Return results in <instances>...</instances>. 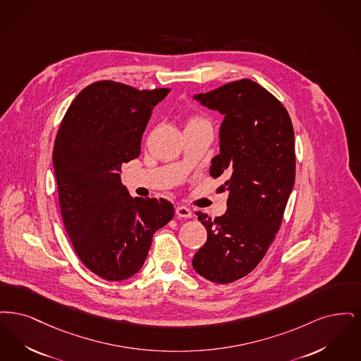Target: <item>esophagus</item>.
<instances>
[{
  "instance_id": "34e87169",
  "label": "esophagus",
  "mask_w": 361,
  "mask_h": 361,
  "mask_svg": "<svg viewBox=\"0 0 361 361\" xmlns=\"http://www.w3.org/2000/svg\"><path fill=\"white\" fill-rule=\"evenodd\" d=\"M175 212H176V216H178V217H182V219H190V217L192 216L191 210H190L188 207H186V206H183V204L176 206Z\"/></svg>"
}]
</instances>
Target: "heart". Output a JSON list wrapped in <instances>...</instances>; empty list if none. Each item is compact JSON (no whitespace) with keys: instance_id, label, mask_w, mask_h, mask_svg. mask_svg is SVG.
Returning a JSON list of instances; mask_svg holds the SVG:
<instances>
[{"instance_id":"obj_1","label":"heart","mask_w":361,"mask_h":361,"mask_svg":"<svg viewBox=\"0 0 361 361\" xmlns=\"http://www.w3.org/2000/svg\"><path fill=\"white\" fill-rule=\"evenodd\" d=\"M190 123H202L200 118H192Z\"/></svg>"}]
</instances>
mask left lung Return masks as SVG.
<instances>
[{
    "label": "left lung",
    "instance_id": "1",
    "mask_svg": "<svg viewBox=\"0 0 361 361\" xmlns=\"http://www.w3.org/2000/svg\"><path fill=\"white\" fill-rule=\"evenodd\" d=\"M192 98L224 114L210 175L228 178L220 188L228 191L225 214L212 220L197 212L207 240L192 267L204 279L225 284L262 262L281 228L295 180L294 129L282 104L251 79Z\"/></svg>",
    "mask_w": 361,
    "mask_h": 361
}]
</instances>
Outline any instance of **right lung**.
Here are the masks:
<instances>
[{
    "mask_svg": "<svg viewBox=\"0 0 361 361\" xmlns=\"http://www.w3.org/2000/svg\"><path fill=\"white\" fill-rule=\"evenodd\" d=\"M169 89L137 90L99 80L66 111L54 145L63 224L80 262L110 282L140 271L152 235L173 217L171 202L132 198L123 163L140 155L152 110Z\"/></svg>",
    "mask_w": 361,
    "mask_h": 361,
    "instance_id": "1",
    "label": "right lung"
}]
</instances>
